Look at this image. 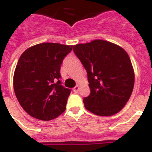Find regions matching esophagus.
Here are the masks:
<instances>
[{
    "instance_id": "esophagus-1",
    "label": "esophagus",
    "mask_w": 152,
    "mask_h": 152,
    "mask_svg": "<svg viewBox=\"0 0 152 152\" xmlns=\"http://www.w3.org/2000/svg\"><path fill=\"white\" fill-rule=\"evenodd\" d=\"M79 89H80V85H76V87H75V88H73L74 92H78Z\"/></svg>"
}]
</instances>
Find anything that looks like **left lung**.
I'll return each instance as SVG.
<instances>
[{
  "label": "left lung",
  "instance_id": "left-lung-1",
  "mask_svg": "<svg viewBox=\"0 0 152 152\" xmlns=\"http://www.w3.org/2000/svg\"><path fill=\"white\" fill-rule=\"evenodd\" d=\"M75 54L87 70L91 94L83 99L85 108L99 116L121 110L134 87L133 67L126 51L105 40L73 46Z\"/></svg>",
  "mask_w": 152,
  "mask_h": 152
}]
</instances>
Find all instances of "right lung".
<instances>
[{
    "label": "right lung",
    "instance_id": "add662e5",
    "mask_svg": "<svg viewBox=\"0 0 152 152\" xmlns=\"http://www.w3.org/2000/svg\"><path fill=\"white\" fill-rule=\"evenodd\" d=\"M72 46L44 42L20 56L13 76L14 91L20 106L33 118L50 121L65 110L71 90L61 85L60 69Z\"/></svg>",
    "mask_w": 152,
    "mask_h": 152
}]
</instances>
